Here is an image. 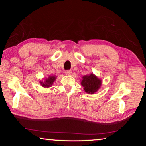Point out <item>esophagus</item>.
<instances>
[{
  "mask_svg": "<svg viewBox=\"0 0 146 146\" xmlns=\"http://www.w3.org/2000/svg\"><path fill=\"white\" fill-rule=\"evenodd\" d=\"M71 73H72V72H71V70H66L65 71V73L67 75H70L71 74Z\"/></svg>",
  "mask_w": 146,
  "mask_h": 146,
  "instance_id": "34e87169",
  "label": "esophagus"
}]
</instances>
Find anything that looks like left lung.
Returning a JSON list of instances; mask_svg holds the SVG:
<instances>
[{"label":"left lung","instance_id":"left-lung-1","mask_svg":"<svg viewBox=\"0 0 146 146\" xmlns=\"http://www.w3.org/2000/svg\"><path fill=\"white\" fill-rule=\"evenodd\" d=\"M81 84L86 93L93 94L96 92L101 85V80L93 74L83 76Z\"/></svg>","mask_w":146,"mask_h":146}]
</instances>
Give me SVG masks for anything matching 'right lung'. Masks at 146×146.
Segmentation results:
<instances>
[{"label": "right lung", "instance_id": "add662e5", "mask_svg": "<svg viewBox=\"0 0 146 146\" xmlns=\"http://www.w3.org/2000/svg\"><path fill=\"white\" fill-rule=\"evenodd\" d=\"M55 79H56V76H50L49 77H48V78L46 79L44 83L41 82V84L42 85V86H44V87H46V88L50 87V86L53 84V83L54 81L55 80Z\"/></svg>", "mask_w": 146, "mask_h": 146}]
</instances>
